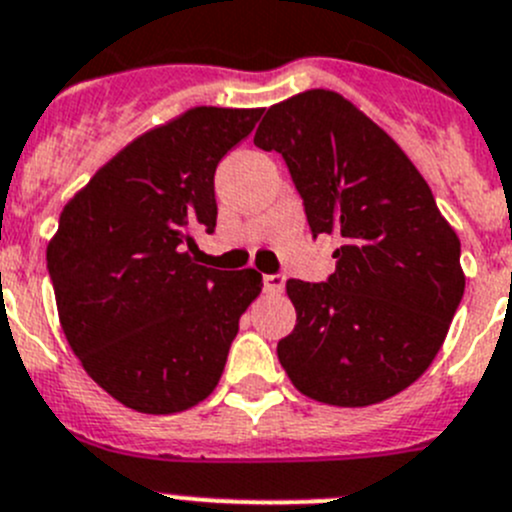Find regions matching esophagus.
I'll return each mask as SVG.
<instances>
[{"instance_id": "1", "label": "esophagus", "mask_w": 512, "mask_h": 512, "mask_svg": "<svg viewBox=\"0 0 512 512\" xmlns=\"http://www.w3.org/2000/svg\"><path fill=\"white\" fill-rule=\"evenodd\" d=\"M284 284H286L284 274H266L264 276V289L269 291V294H281V291H284Z\"/></svg>"}]
</instances>
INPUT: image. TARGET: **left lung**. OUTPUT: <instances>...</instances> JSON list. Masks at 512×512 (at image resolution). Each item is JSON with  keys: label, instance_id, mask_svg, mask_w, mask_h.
<instances>
[{"label": "left lung", "instance_id": "obj_1", "mask_svg": "<svg viewBox=\"0 0 512 512\" xmlns=\"http://www.w3.org/2000/svg\"><path fill=\"white\" fill-rule=\"evenodd\" d=\"M253 143L284 155L314 236L342 238L324 284L289 279L296 326L276 347L306 397L367 407L425 374L465 291L460 238L427 180L334 90L271 105Z\"/></svg>", "mask_w": 512, "mask_h": 512}]
</instances>
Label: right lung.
Wrapping results in <instances>:
<instances>
[{"label":"right lung","mask_w":512,"mask_h":512,"mask_svg":"<svg viewBox=\"0 0 512 512\" xmlns=\"http://www.w3.org/2000/svg\"><path fill=\"white\" fill-rule=\"evenodd\" d=\"M264 107H191L138 135L62 208L47 246L57 314L85 372L143 415L196 407L216 389L256 269L196 264L216 228L213 173Z\"/></svg>","instance_id":"right-lung-1"}]
</instances>
